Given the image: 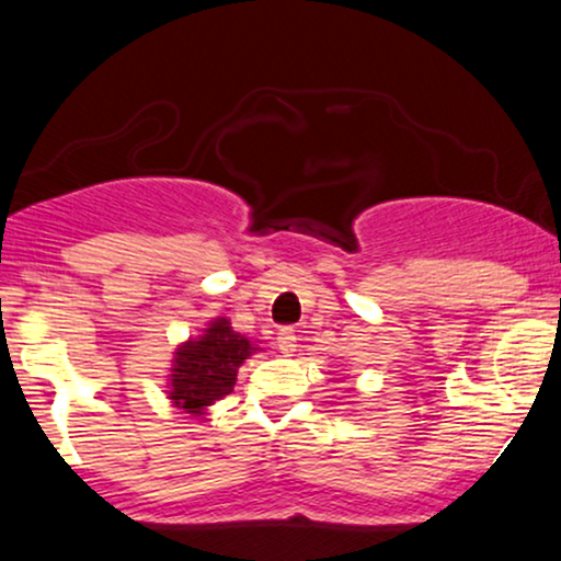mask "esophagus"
Masks as SVG:
<instances>
[{"label":"esophagus","mask_w":561,"mask_h":561,"mask_svg":"<svg viewBox=\"0 0 561 561\" xmlns=\"http://www.w3.org/2000/svg\"><path fill=\"white\" fill-rule=\"evenodd\" d=\"M295 343H298V334H295L293 327H282L276 332V345H279V353H285V356H293Z\"/></svg>","instance_id":"34e87169"}]
</instances>
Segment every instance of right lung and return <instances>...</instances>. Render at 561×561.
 Here are the masks:
<instances>
[{
    "label": "right lung",
    "instance_id": "add662e5",
    "mask_svg": "<svg viewBox=\"0 0 561 561\" xmlns=\"http://www.w3.org/2000/svg\"><path fill=\"white\" fill-rule=\"evenodd\" d=\"M259 347L231 330L229 319L210 321L199 337L176 347L171 369L169 398L186 414H205L208 405L234 390L237 369Z\"/></svg>",
    "mask_w": 561,
    "mask_h": 561
}]
</instances>
